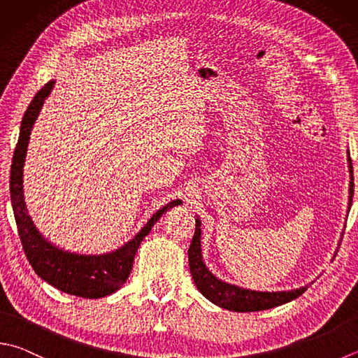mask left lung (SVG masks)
<instances>
[{"mask_svg": "<svg viewBox=\"0 0 358 358\" xmlns=\"http://www.w3.org/2000/svg\"><path fill=\"white\" fill-rule=\"evenodd\" d=\"M350 184H349V207L352 204L354 196V171L352 160H350L348 151ZM188 265L193 275L194 285L201 292V294L207 298L215 306L221 308L232 310V312H259V310H268L285 304L293 301L306 292L307 287H301L288 292H255V289L241 288L237 285L227 284V282L218 279L213 275L202 260L201 254V221L196 218V229L192 240V245L188 248Z\"/></svg>", "mask_w": 358, "mask_h": 358, "instance_id": "1", "label": "left lung"}]
</instances>
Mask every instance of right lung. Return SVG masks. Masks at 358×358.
Here are the masks:
<instances>
[{
  "instance_id": "1",
  "label": "right lung",
  "mask_w": 358,
  "mask_h": 358,
  "mask_svg": "<svg viewBox=\"0 0 358 358\" xmlns=\"http://www.w3.org/2000/svg\"><path fill=\"white\" fill-rule=\"evenodd\" d=\"M52 87L54 79L37 92V95L31 101L28 110L24 112L22 126H20V137L12 157L10 170V201L13 217H15L24 254L36 274L64 293L87 299L104 298V296L115 293L118 288L123 287L132 271L134 257H136L140 243L150 234L151 227L156 224L162 215L174 206H180L182 201L174 199L168 202L166 206L162 207L160 210L148 220L136 237L112 252L99 255L69 252L59 249L51 241L46 240L37 231V227L34 226L24 204L23 166L32 126L36 123L40 110H42L45 99L50 96Z\"/></svg>"
}]
</instances>
